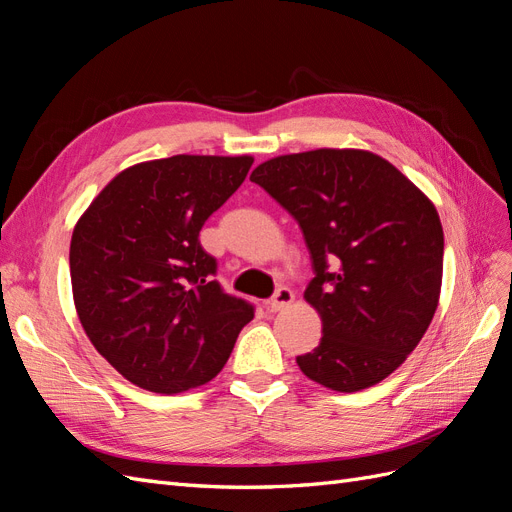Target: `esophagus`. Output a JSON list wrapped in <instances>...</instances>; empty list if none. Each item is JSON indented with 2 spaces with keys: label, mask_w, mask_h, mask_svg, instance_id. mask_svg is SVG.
<instances>
[{
  "label": "esophagus",
  "mask_w": 512,
  "mask_h": 512,
  "mask_svg": "<svg viewBox=\"0 0 512 512\" xmlns=\"http://www.w3.org/2000/svg\"><path fill=\"white\" fill-rule=\"evenodd\" d=\"M292 301H294V292L290 288L282 286V288H277L275 294L271 297L269 309H271V312H282V309L288 307Z\"/></svg>",
  "instance_id": "34e87169"
}]
</instances>
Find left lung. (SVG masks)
I'll return each mask as SVG.
<instances>
[{"label": "left lung", "instance_id": "left-lung-1", "mask_svg": "<svg viewBox=\"0 0 512 512\" xmlns=\"http://www.w3.org/2000/svg\"><path fill=\"white\" fill-rule=\"evenodd\" d=\"M250 179L297 220L312 258L305 301L322 339L297 356L303 374L339 393L393 374L438 307L444 232L431 200L359 149L280 156Z\"/></svg>", "mask_w": 512, "mask_h": 512}]
</instances>
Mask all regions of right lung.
Returning a JSON list of instances; mask_svg holds the SVG:
<instances>
[{
	"instance_id": "add662e5",
	"label": "right lung",
	"mask_w": 512,
	"mask_h": 512,
	"mask_svg": "<svg viewBox=\"0 0 512 512\" xmlns=\"http://www.w3.org/2000/svg\"><path fill=\"white\" fill-rule=\"evenodd\" d=\"M250 156H173L119 173L70 243L74 305L91 344L145 391L215 378L254 305L215 280L200 230L239 190Z\"/></svg>"
}]
</instances>
